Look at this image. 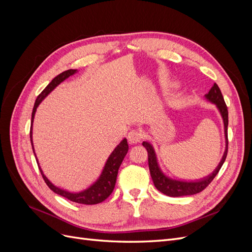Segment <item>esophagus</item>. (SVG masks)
Returning a JSON list of instances; mask_svg holds the SVG:
<instances>
[{"label":"esophagus","mask_w":252,"mask_h":252,"mask_svg":"<svg viewBox=\"0 0 252 252\" xmlns=\"http://www.w3.org/2000/svg\"><path fill=\"white\" fill-rule=\"evenodd\" d=\"M127 138L129 144H138L142 140V133L139 130H131L128 133Z\"/></svg>","instance_id":"obj_1"}]
</instances>
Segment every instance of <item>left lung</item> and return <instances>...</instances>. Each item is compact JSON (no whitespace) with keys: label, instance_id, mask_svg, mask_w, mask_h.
Here are the masks:
<instances>
[{"label":"left lung","instance_id":"1","mask_svg":"<svg viewBox=\"0 0 252 252\" xmlns=\"http://www.w3.org/2000/svg\"><path fill=\"white\" fill-rule=\"evenodd\" d=\"M205 100L215 104L217 109L219 110L220 117H222L223 123H224V135H225V151L223 154L222 158L217 166V168L213 170L210 174L206 175L204 178L199 180H181V179H174L170 178L167 175L161 168L158 164V157L156 154V150L154 145L149 141H144L142 144L143 146L147 149L148 152V166L150 170L151 179L154 181V184L156 188L161 191L162 193L168 195V196H184V195H192L195 193L201 192L207 187L211 181L215 179L218 174L220 167L224 164L226 157H227V150H228V138H227V127H228V110L227 106L225 104L224 97L222 93L219 88V86L215 83L208 94H205Z\"/></svg>","mask_w":252,"mask_h":252}]
</instances>
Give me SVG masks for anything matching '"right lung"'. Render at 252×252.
I'll list each match as a JSON object with an SVG mask.
<instances>
[{"label":"right lung","mask_w":252,"mask_h":252,"mask_svg":"<svg viewBox=\"0 0 252 252\" xmlns=\"http://www.w3.org/2000/svg\"><path fill=\"white\" fill-rule=\"evenodd\" d=\"M77 72H78V69H69V70H66L62 73H60L48 84L46 88H45L40 94V95L37 96V98L35 100V103H34V106H33L32 114L30 141H32V146L33 154L35 156L37 165H39V168H40V171L42 173V177H43L45 183L47 184V186L52 190L53 192L62 195L64 197H66V199H68L71 202H74V203L85 204V205H94V204H98V203L105 201L111 194V192L113 191L114 186H116L119 168H120L122 162H123V159H124L125 156L127 155V152H128L127 140L124 138L123 140L120 142L118 146L113 149V151L108 157L107 161H106V163L103 167L101 174L98 175V178L95 180V182H94L93 184L88 186L86 189H83V190H81V191H75V192L74 191H69V190H66V189H63V188L56 186L46 177V175L44 174L42 168L40 167L39 159H37L36 155L34 152L33 141H32V125H33V120H34L36 108L39 107V105L42 103V101L51 93L53 89H55L57 86H59L60 84L64 82L66 79L71 77V75H73L74 73H77Z\"/></svg>","instance_id":"1"}]
</instances>
